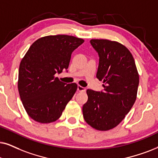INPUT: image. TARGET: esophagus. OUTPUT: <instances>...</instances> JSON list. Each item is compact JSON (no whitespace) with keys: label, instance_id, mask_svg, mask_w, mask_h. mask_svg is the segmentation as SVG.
<instances>
[{"label":"esophagus","instance_id":"obj_1","mask_svg":"<svg viewBox=\"0 0 158 158\" xmlns=\"http://www.w3.org/2000/svg\"><path fill=\"white\" fill-rule=\"evenodd\" d=\"M77 89H78V91H79V92H85L86 91V89L85 88V87H81V86H80V85H78Z\"/></svg>","mask_w":158,"mask_h":158}]
</instances>
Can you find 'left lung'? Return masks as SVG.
Wrapping results in <instances>:
<instances>
[{"instance_id": "1", "label": "left lung", "mask_w": 158, "mask_h": 158, "mask_svg": "<svg viewBox=\"0 0 158 158\" xmlns=\"http://www.w3.org/2000/svg\"><path fill=\"white\" fill-rule=\"evenodd\" d=\"M99 55L96 77L103 80V92L87 89L82 107L86 123L106 131L117 127L134 104L139 75L132 54L122 44L108 39H91Z\"/></svg>"}]
</instances>
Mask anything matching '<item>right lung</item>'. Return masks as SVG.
<instances>
[{
  "mask_svg": "<svg viewBox=\"0 0 158 158\" xmlns=\"http://www.w3.org/2000/svg\"><path fill=\"white\" fill-rule=\"evenodd\" d=\"M73 35H47L32 44L22 59L18 77L19 96L29 117L40 123L58 119L77 91L76 83L55 77L68 69L71 54L84 42Z\"/></svg>",
  "mask_w": 158,
  "mask_h": 158,
  "instance_id": "right-lung-1",
  "label": "right lung"
}]
</instances>
